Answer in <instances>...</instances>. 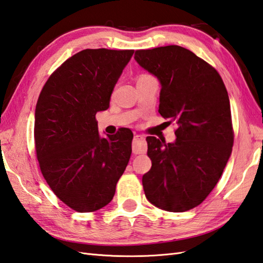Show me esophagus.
I'll list each match as a JSON object with an SVG mask.
<instances>
[{"label":"esophagus","mask_w":263,"mask_h":263,"mask_svg":"<svg viewBox=\"0 0 263 263\" xmlns=\"http://www.w3.org/2000/svg\"><path fill=\"white\" fill-rule=\"evenodd\" d=\"M146 151L145 137L143 135L134 136L133 139V153L134 154H142Z\"/></svg>","instance_id":"1"}]
</instances>
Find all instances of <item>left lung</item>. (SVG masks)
<instances>
[{
    "instance_id": "left-lung-1",
    "label": "left lung",
    "mask_w": 263,
    "mask_h": 263,
    "mask_svg": "<svg viewBox=\"0 0 263 263\" xmlns=\"http://www.w3.org/2000/svg\"><path fill=\"white\" fill-rule=\"evenodd\" d=\"M134 58L158 79V111L177 125L173 143L146 138L152 168L143 175L145 195L158 209L185 212L205 200L231 156L227 88L214 68L180 46L137 50Z\"/></svg>"
}]
</instances>
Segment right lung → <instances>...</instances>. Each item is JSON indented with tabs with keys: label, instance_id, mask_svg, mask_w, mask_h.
<instances>
[{
	"label": "right lung",
	"instance_id": "right-lung-1",
	"mask_svg": "<svg viewBox=\"0 0 263 263\" xmlns=\"http://www.w3.org/2000/svg\"><path fill=\"white\" fill-rule=\"evenodd\" d=\"M134 50L86 49L69 58L42 88L35 107L37 161L50 189L80 213L106 206L132 154L133 133L101 137L96 114L107 110Z\"/></svg>",
	"mask_w": 263,
	"mask_h": 263
}]
</instances>
